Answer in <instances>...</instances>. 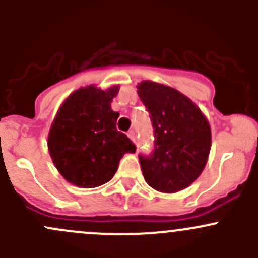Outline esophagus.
Masks as SVG:
<instances>
[{
	"instance_id": "34e87169",
	"label": "esophagus",
	"mask_w": 258,
	"mask_h": 258,
	"mask_svg": "<svg viewBox=\"0 0 258 258\" xmlns=\"http://www.w3.org/2000/svg\"><path fill=\"white\" fill-rule=\"evenodd\" d=\"M127 136L130 137V140H131L134 144H136V134H135L134 130H131V131H128V134H127Z\"/></svg>"
}]
</instances>
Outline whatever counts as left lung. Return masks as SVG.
<instances>
[{
    "label": "left lung",
    "mask_w": 258,
    "mask_h": 258,
    "mask_svg": "<svg viewBox=\"0 0 258 258\" xmlns=\"http://www.w3.org/2000/svg\"><path fill=\"white\" fill-rule=\"evenodd\" d=\"M137 93L151 114L155 150L140 155L145 181L153 189L176 194L204 171L211 150V127L199 106L171 86L142 81Z\"/></svg>",
    "instance_id": "1"
}]
</instances>
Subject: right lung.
<instances>
[{
  "mask_svg": "<svg viewBox=\"0 0 258 258\" xmlns=\"http://www.w3.org/2000/svg\"><path fill=\"white\" fill-rule=\"evenodd\" d=\"M119 86L101 90L80 87L63 101L48 132V152L53 165L70 183L93 188L113 177L124 153L136 146L117 131L119 113L111 108Z\"/></svg>",
  "mask_w": 258,
  "mask_h": 258,
  "instance_id": "right-lung-1",
  "label": "right lung"
}]
</instances>
